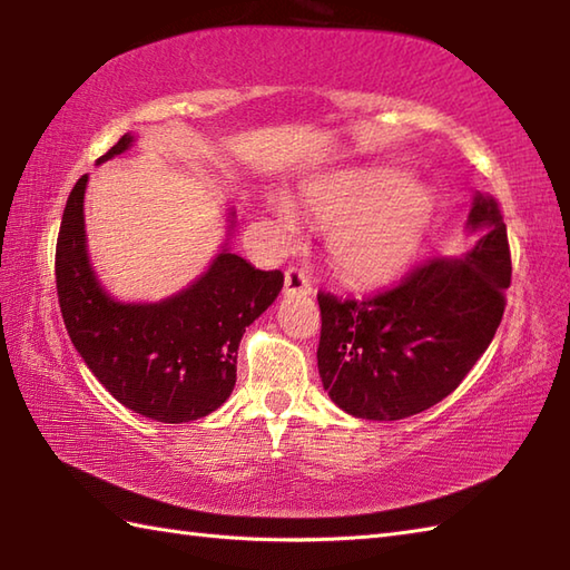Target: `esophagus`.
Segmentation results:
<instances>
[{
	"label": "esophagus",
	"instance_id": "esophagus-1",
	"mask_svg": "<svg viewBox=\"0 0 570 570\" xmlns=\"http://www.w3.org/2000/svg\"><path fill=\"white\" fill-rule=\"evenodd\" d=\"M284 294L286 296H311L313 294V284L304 269H286V278H284Z\"/></svg>",
	"mask_w": 570,
	"mask_h": 570
}]
</instances>
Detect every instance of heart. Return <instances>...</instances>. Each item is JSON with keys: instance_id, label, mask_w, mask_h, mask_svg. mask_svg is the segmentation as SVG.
<instances>
[{"instance_id": "heart-1", "label": "heart", "mask_w": 570, "mask_h": 570, "mask_svg": "<svg viewBox=\"0 0 570 570\" xmlns=\"http://www.w3.org/2000/svg\"><path fill=\"white\" fill-rule=\"evenodd\" d=\"M301 203L325 227L335 272L350 282H380L414 257L433 213L431 193L392 168H350L313 180ZM284 233H294L296 215L274 203Z\"/></svg>"}]
</instances>
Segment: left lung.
Instances as JSON below:
<instances>
[{"label": "left lung", "instance_id": "8db88e82", "mask_svg": "<svg viewBox=\"0 0 570 570\" xmlns=\"http://www.w3.org/2000/svg\"><path fill=\"white\" fill-rule=\"evenodd\" d=\"M478 233L465 257L431 259L367 298L318 294L323 390L347 414L396 421L439 404L482 357L512 282L507 225L478 193L468 215Z\"/></svg>", "mask_w": 570, "mask_h": 570}]
</instances>
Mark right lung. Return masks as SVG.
<instances>
[{"label": "right lung", "mask_w": 570, "mask_h": 570, "mask_svg": "<svg viewBox=\"0 0 570 570\" xmlns=\"http://www.w3.org/2000/svg\"><path fill=\"white\" fill-rule=\"evenodd\" d=\"M131 141L125 135L98 164L127 151ZM85 186L88 176H80L70 190L56 245L58 304L72 345L105 390L135 414L164 423L213 414L235 390L242 333L274 304L284 274L254 269L223 249L176 296L119 304L90 266Z\"/></svg>", "instance_id": "add662e5"}]
</instances>
